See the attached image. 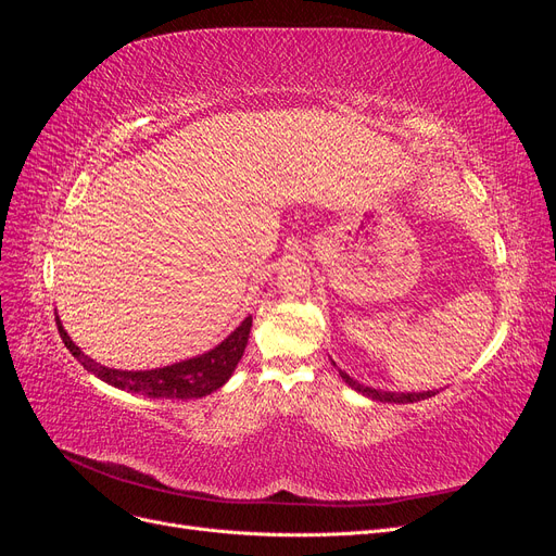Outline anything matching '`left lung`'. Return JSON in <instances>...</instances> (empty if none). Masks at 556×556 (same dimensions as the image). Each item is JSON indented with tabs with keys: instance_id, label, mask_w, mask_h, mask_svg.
<instances>
[{
	"instance_id": "1",
	"label": "left lung",
	"mask_w": 556,
	"mask_h": 556,
	"mask_svg": "<svg viewBox=\"0 0 556 556\" xmlns=\"http://www.w3.org/2000/svg\"><path fill=\"white\" fill-rule=\"evenodd\" d=\"M341 378L352 387V390H357L366 396H371L376 401H384V403H415V401H422V399H429L433 396L435 392H422V394H396V392H380V390H371V387H364L359 384L357 380H352L345 371H339Z\"/></svg>"
}]
</instances>
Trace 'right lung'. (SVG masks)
<instances>
[{
  "instance_id": "obj_1",
  "label": "right lung",
  "mask_w": 556,
  "mask_h": 556,
  "mask_svg": "<svg viewBox=\"0 0 556 556\" xmlns=\"http://www.w3.org/2000/svg\"><path fill=\"white\" fill-rule=\"evenodd\" d=\"M250 327H252V317H245L241 327L233 331L229 339H225L220 345L213 348L201 357L178 362L164 368H153V371H121V368L102 366L83 355L70 336H66L64 327L58 319V331L62 336V343L83 364V368H88V371L94 374L99 380L117 387V390L143 394L150 399H199L220 390L243 357Z\"/></svg>"
}]
</instances>
